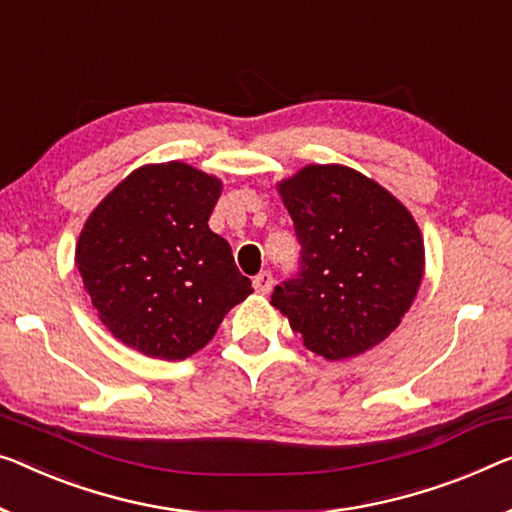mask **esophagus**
Instances as JSON below:
<instances>
[{"instance_id": "obj_1", "label": "esophagus", "mask_w": 512, "mask_h": 512, "mask_svg": "<svg viewBox=\"0 0 512 512\" xmlns=\"http://www.w3.org/2000/svg\"><path fill=\"white\" fill-rule=\"evenodd\" d=\"M253 287H255V292H259V294H269L271 287H273V273L271 271L257 273V276L253 278Z\"/></svg>"}]
</instances>
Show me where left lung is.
Listing matches in <instances>:
<instances>
[{
	"label": "left lung",
	"mask_w": 512,
	"mask_h": 512,
	"mask_svg": "<svg viewBox=\"0 0 512 512\" xmlns=\"http://www.w3.org/2000/svg\"><path fill=\"white\" fill-rule=\"evenodd\" d=\"M301 243L299 271L271 305L329 361L386 340L416 299L425 246L416 220L377 181L345 165H308L278 183Z\"/></svg>",
	"instance_id": "1"
}]
</instances>
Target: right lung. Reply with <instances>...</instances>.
<instances>
[{"label":"right lung","mask_w":512,"mask_h":512,"mask_svg":"<svg viewBox=\"0 0 512 512\" xmlns=\"http://www.w3.org/2000/svg\"><path fill=\"white\" fill-rule=\"evenodd\" d=\"M223 183L179 160L137 167L87 218L75 264L114 338L163 361L207 345L253 294L232 248L209 230Z\"/></svg>","instance_id":"add662e5"}]
</instances>
